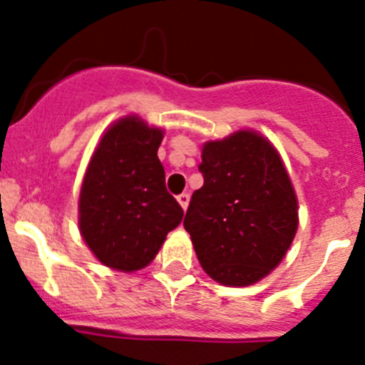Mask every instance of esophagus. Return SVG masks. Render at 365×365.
Wrapping results in <instances>:
<instances>
[{"instance_id":"obj_1","label":"esophagus","mask_w":365,"mask_h":365,"mask_svg":"<svg viewBox=\"0 0 365 365\" xmlns=\"http://www.w3.org/2000/svg\"><path fill=\"white\" fill-rule=\"evenodd\" d=\"M177 201H179L180 208H182V210L186 212V208H188V205H190V195H188V193H180L179 197H177Z\"/></svg>"}]
</instances>
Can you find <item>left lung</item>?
I'll list each match as a JSON object with an SVG mask.
<instances>
[{
    "label": "left lung",
    "instance_id": "1",
    "mask_svg": "<svg viewBox=\"0 0 365 365\" xmlns=\"http://www.w3.org/2000/svg\"><path fill=\"white\" fill-rule=\"evenodd\" d=\"M205 185L185 228L205 272L221 285L248 287L282 263L298 230V197L269 138L240 130L201 150Z\"/></svg>",
    "mask_w": 365,
    "mask_h": 365
}]
</instances>
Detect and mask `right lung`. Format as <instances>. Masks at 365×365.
<instances>
[{"instance_id":"add662e5","label":"right lung","mask_w":365,"mask_h":365,"mask_svg":"<svg viewBox=\"0 0 365 365\" xmlns=\"http://www.w3.org/2000/svg\"><path fill=\"white\" fill-rule=\"evenodd\" d=\"M164 130L138 115L113 122L87 164L78 197V228L93 256L118 272L155 259L182 208L166 192L157 151Z\"/></svg>"}]
</instances>
